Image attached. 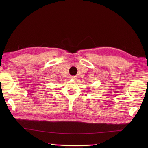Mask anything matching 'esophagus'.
I'll return each instance as SVG.
<instances>
[{"mask_svg": "<svg viewBox=\"0 0 148 148\" xmlns=\"http://www.w3.org/2000/svg\"><path fill=\"white\" fill-rule=\"evenodd\" d=\"M72 79H76L74 77H72Z\"/></svg>", "mask_w": 148, "mask_h": 148, "instance_id": "1", "label": "esophagus"}]
</instances>
